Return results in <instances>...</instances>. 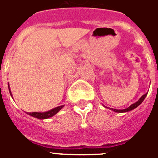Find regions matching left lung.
<instances>
[{"mask_svg": "<svg viewBox=\"0 0 158 158\" xmlns=\"http://www.w3.org/2000/svg\"><path fill=\"white\" fill-rule=\"evenodd\" d=\"M147 93H146V94L142 95V96H141V98L139 99V100L137 102H135V104H131L130 107H128L127 108H125V109H122V110H118V109H114V108H110L111 110H112V111H114L115 112H118V113H123V112H127V111H132L133 109H135V108H136L138 106L140 105L142 103V101L144 100V99L146 98V96H147Z\"/></svg>", "mask_w": 158, "mask_h": 158, "instance_id": "left-lung-1", "label": "left lung"}]
</instances>
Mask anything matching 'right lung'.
<instances>
[{"instance_id":"add662e5","label":"right lung","mask_w":158,"mask_h":158,"mask_svg":"<svg viewBox=\"0 0 158 158\" xmlns=\"http://www.w3.org/2000/svg\"><path fill=\"white\" fill-rule=\"evenodd\" d=\"M8 90H9V93H10L11 96L12 97V92L10 90V87H9V85L8 83ZM64 107V105L62 106H58V107H54L53 109L50 110V111H45V112H27V115H31L32 117H35V118H40V119H46V118H51V117L54 116V115H56L57 113L60 111V110L62 109V107Z\"/></svg>"}]
</instances>
